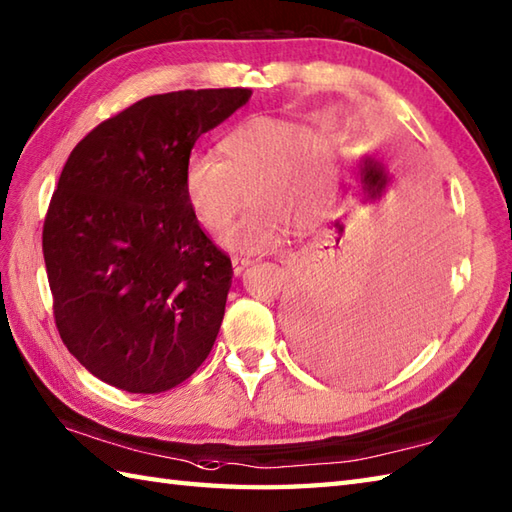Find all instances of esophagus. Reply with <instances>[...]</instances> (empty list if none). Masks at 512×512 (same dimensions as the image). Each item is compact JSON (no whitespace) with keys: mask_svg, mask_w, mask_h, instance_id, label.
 Instances as JSON below:
<instances>
[{"mask_svg":"<svg viewBox=\"0 0 512 512\" xmlns=\"http://www.w3.org/2000/svg\"><path fill=\"white\" fill-rule=\"evenodd\" d=\"M250 264H253V262H250L248 257H233V270H235V275L242 277Z\"/></svg>","mask_w":512,"mask_h":512,"instance_id":"esophagus-1","label":"esophagus"}]
</instances>
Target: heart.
Here are the masks:
<instances>
[{
  "instance_id": "1",
  "label": "heart",
  "mask_w": 512,
  "mask_h": 512,
  "mask_svg": "<svg viewBox=\"0 0 512 512\" xmlns=\"http://www.w3.org/2000/svg\"><path fill=\"white\" fill-rule=\"evenodd\" d=\"M213 154H191L182 169V191L202 228L222 231L253 204L222 237L233 253H266L284 242L290 226L303 231L328 211L334 182V151L308 125L257 116L233 127Z\"/></svg>"
}]
</instances>
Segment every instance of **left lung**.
<instances>
[{"label":"left lung","instance_id":"1","mask_svg":"<svg viewBox=\"0 0 512 512\" xmlns=\"http://www.w3.org/2000/svg\"><path fill=\"white\" fill-rule=\"evenodd\" d=\"M352 169L361 180V204H378L394 189V176L374 156L356 158ZM416 195L413 211L383 237L374 257L354 250L345 224L332 222L334 235L317 262L321 270H310L290 303L292 341L310 365L352 380H376L427 341L442 297L447 224L438 189L422 187Z\"/></svg>","mask_w":512,"mask_h":512}]
</instances>
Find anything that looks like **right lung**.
<instances>
[{
	"instance_id": "obj_1",
	"label": "right lung",
	"mask_w": 512,
	"mask_h": 512,
	"mask_svg": "<svg viewBox=\"0 0 512 512\" xmlns=\"http://www.w3.org/2000/svg\"><path fill=\"white\" fill-rule=\"evenodd\" d=\"M250 94L147 96L92 129L65 162L43 259L61 339L103 383L160 394L209 356L233 264L189 211L182 169L195 140Z\"/></svg>"
}]
</instances>
